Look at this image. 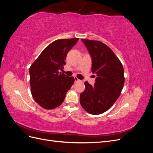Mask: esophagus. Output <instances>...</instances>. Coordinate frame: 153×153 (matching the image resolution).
<instances>
[{
  "mask_svg": "<svg viewBox=\"0 0 153 153\" xmlns=\"http://www.w3.org/2000/svg\"><path fill=\"white\" fill-rule=\"evenodd\" d=\"M80 80L78 79V78L77 77H75V82H80Z\"/></svg>",
  "mask_w": 153,
  "mask_h": 153,
  "instance_id": "34e87169",
  "label": "esophagus"
}]
</instances>
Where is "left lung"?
<instances>
[{"instance_id": "obj_1", "label": "left lung", "mask_w": 153, "mask_h": 153, "mask_svg": "<svg viewBox=\"0 0 153 153\" xmlns=\"http://www.w3.org/2000/svg\"><path fill=\"white\" fill-rule=\"evenodd\" d=\"M92 57V72L97 75L94 85L85 82L80 105L87 112L98 115L108 110L118 99L124 84L121 62L107 45L99 41L82 39Z\"/></svg>"}]
</instances>
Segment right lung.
<instances>
[{
  "instance_id": "add662e5",
  "label": "right lung",
  "mask_w": 153,
  "mask_h": 153,
  "mask_svg": "<svg viewBox=\"0 0 153 153\" xmlns=\"http://www.w3.org/2000/svg\"><path fill=\"white\" fill-rule=\"evenodd\" d=\"M78 38L54 41L46 47L29 69L31 94L41 107L51 110L61 105L75 82L73 76L59 73L66 55Z\"/></svg>"
}]
</instances>
